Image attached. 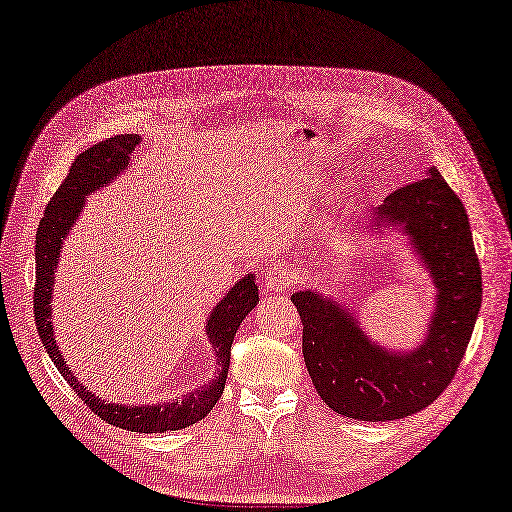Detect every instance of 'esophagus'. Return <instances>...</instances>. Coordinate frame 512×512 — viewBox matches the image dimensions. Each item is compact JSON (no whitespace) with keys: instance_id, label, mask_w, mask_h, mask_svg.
I'll list each match as a JSON object with an SVG mask.
<instances>
[{"instance_id":"34e87169","label":"esophagus","mask_w":512,"mask_h":512,"mask_svg":"<svg viewBox=\"0 0 512 512\" xmlns=\"http://www.w3.org/2000/svg\"><path fill=\"white\" fill-rule=\"evenodd\" d=\"M264 281L266 287L272 292H290L292 287L300 281L296 268H292V264H287V261H279V264H274L266 270L264 274Z\"/></svg>"}]
</instances>
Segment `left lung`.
Returning <instances> with one entry per match:
<instances>
[{
  "mask_svg": "<svg viewBox=\"0 0 512 512\" xmlns=\"http://www.w3.org/2000/svg\"><path fill=\"white\" fill-rule=\"evenodd\" d=\"M372 220L402 225L435 279L439 298L426 342L409 355H391L316 292H298L292 303L320 398L344 417L389 422L424 411L452 383L480 311L482 272L465 207L437 168L391 192Z\"/></svg>",
  "mask_w": 512,
  "mask_h": 512,
  "instance_id": "obj_1",
  "label": "left lung"
}]
</instances>
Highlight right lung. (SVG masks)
Returning a JSON list of instances; mask_svg holds the SVG:
<instances>
[{"mask_svg":"<svg viewBox=\"0 0 512 512\" xmlns=\"http://www.w3.org/2000/svg\"><path fill=\"white\" fill-rule=\"evenodd\" d=\"M140 138L136 134H121L86 149L75 157L67 179L60 183L56 194L45 207V216L36 231V285H34V320L41 342L47 355L54 361L64 381L84 400V404L103 422L116 428H125L131 432H164L181 430L203 419L209 409H214L222 389H225L231 344L240 322L255 309L259 303L257 285L253 274H248L231 292L220 300L212 316L207 320L209 342L216 348L218 355V376L209 381L207 387L188 393L181 402L166 404H144V406H119L101 402L95 393H90L73 372L64 365V359L54 339V324H51V290H54V272L60 257V244L67 238L77 214L82 212L84 199L95 188L112 181L129 162Z\"/></svg>","mask_w":512,"mask_h":512,"instance_id":"right-lung-1","label":"right lung"}]
</instances>
